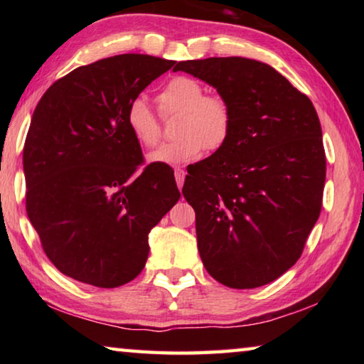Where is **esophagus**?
Here are the masks:
<instances>
[{"mask_svg":"<svg viewBox=\"0 0 364 364\" xmlns=\"http://www.w3.org/2000/svg\"><path fill=\"white\" fill-rule=\"evenodd\" d=\"M184 176H186V171H184L183 168H175V180H176L178 188H183Z\"/></svg>","mask_w":364,"mask_h":364,"instance_id":"esophagus-1","label":"esophagus"}]
</instances>
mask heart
<instances>
[{
    "instance_id": "obj_1",
    "label": "heart",
    "mask_w": 364,
    "mask_h": 364,
    "mask_svg": "<svg viewBox=\"0 0 364 364\" xmlns=\"http://www.w3.org/2000/svg\"><path fill=\"white\" fill-rule=\"evenodd\" d=\"M164 114H178L176 139L152 151L147 160L175 167L199 159L202 152L218 151L231 133L232 114L225 97L205 95L202 83L191 77H173L157 95ZM125 122L133 138L141 146L152 147L159 141L160 125L144 97H134L128 104Z\"/></svg>"
}]
</instances>
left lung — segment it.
I'll use <instances>...</instances> for the list:
<instances>
[{
	"mask_svg": "<svg viewBox=\"0 0 364 364\" xmlns=\"http://www.w3.org/2000/svg\"><path fill=\"white\" fill-rule=\"evenodd\" d=\"M231 107L226 144L188 171L197 247L213 279L254 289L294 267L321 212L326 154L311 101L260 60L175 63Z\"/></svg>",
	"mask_w": 364,
	"mask_h": 364,
	"instance_id": "1",
	"label": "left lung"
}]
</instances>
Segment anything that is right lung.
Masks as SVG:
<instances>
[{
  "label": "right lung",
  "mask_w": 364,
  "mask_h": 364,
  "mask_svg": "<svg viewBox=\"0 0 364 364\" xmlns=\"http://www.w3.org/2000/svg\"><path fill=\"white\" fill-rule=\"evenodd\" d=\"M175 60L120 54L67 73L36 104L23 146L26 207L60 273L119 287L143 271L147 237L180 199L173 170L143 164L127 107Z\"/></svg>",
  "instance_id": "obj_1"
}]
</instances>
